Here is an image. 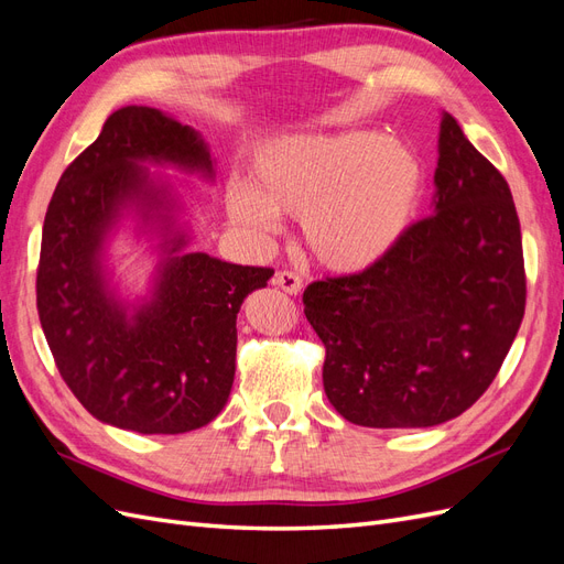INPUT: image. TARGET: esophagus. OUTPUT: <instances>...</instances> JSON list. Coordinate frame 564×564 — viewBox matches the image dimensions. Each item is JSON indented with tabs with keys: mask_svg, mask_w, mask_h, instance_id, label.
Instances as JSON below:
<instances>
[{
	"mask_svg": "<svg viewBox=\"0 0 564 564\" xmlns=\"http://www.w3.org/2000/svg\"><path fill=\"white\" fill-rule=\"evenodd\" d=\"M272 284L280 286L282 292L292 294V296H296V294L301 292V286H303L301 278L296 275V272H292V270H282V272H278L275 280H272Z\"/></svg>",
	"mask_w": 564,
	"mask_h": 564,
	"instance_id": "34e87169",
	"label": "esophagus"
}]
</instances>
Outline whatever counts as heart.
Instances as JSON below:
<instances>
[{
  "label": "heart",
  "instance_id": "obj_1",
  "mask_svg": "<svg viewBox=\"0 0 564 564\" xmlns=\"http://www.w3.org/2000/svg\"><path fill=\"white\" fill-rule=\"evenodd\" d=\"M423 195V164L398 139L373 131L299 133L263 145L249 178L226 183L237 228L265 240L280 214L301 218L305 247L336 272L383 261L412 226Z\"/></svg>",
  "mask_w": 564,
  "mask_h": 564
}]
</instances>
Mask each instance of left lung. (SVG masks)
<instances>
[{"instance_id":"8db88e82","label":"left lung","mask_w":564,"mask_h":564,"mask_svg":"<svg viewBox=\"0 0 564 564\" xmlns=\"http://www.w3.org/2000/svg\"><path fill=\"white\" fill-rule=\"evenodd\" d=\"M433 216L369 270L313 282L324 392L367 429H431L489 388L524 315L522 235L506 178L442 112Z\"/></svg>"}]
</instances>
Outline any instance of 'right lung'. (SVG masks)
<instances>
[{"instance_id":"1","label":"right lung","mask_w":564,"mask_h":564,"mask_svg":"<svg viewBox=\"0 0 564 564\" xmlns=\"http://www.w3.org/2000/svg\"><path fill=\"white\" fill-rule=\"evenodd\" d=\"M150 166L214 181V158L193 127L158 108L112 112L65 169L48 202L37 268V311L63 381L100 423L178 435L214 421L235 381L237 313L270 268L191 251L174 183ZM129 217L155 239L149 294L129 302L107 249Z\"/></svg>"}]
</instances>
